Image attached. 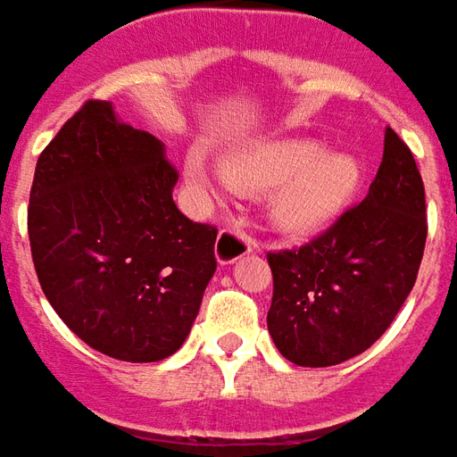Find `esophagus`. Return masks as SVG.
Wrapping results in <instances>:
<instances>
[{
    "label": "esophagus",
    "instance_id": "obj_1",
    "mask_svg": "<svg viewBox=\"0 0 457 457\" xmlns=\"http://www.w3.org/2000/svg\"><path fill=\"white\" fill-rule=\"evenodd\" d=\"M251 251H253V238L241 228H236V226L221 228V234L216 238V258L223 265L234 263V261L244 258Z\"/></svg>",
    "mask_w": 457,
    "mask_h": 457
}]
</instances>
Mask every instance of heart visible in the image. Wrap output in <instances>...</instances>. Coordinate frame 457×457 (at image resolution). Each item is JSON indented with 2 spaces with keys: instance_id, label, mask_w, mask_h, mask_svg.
Masks as SVG:
<instances>
[{
  "instance_id": "1",
  "label": "heart",
  "mask_w": 457,
  "mask_h": 457,
  "mask_svg": "<svg viewBox=\"0 0 457 457\" xmlns=\"http://www.w3.org/2000/svg\"><path fill=\"white\" fill-rule=\"evenodd\" d=\"M189 177L206 182L199 157L189 160ZM226 177L238 189L270 192L273 221L286 231H312L332 221L361 182V170L349 154H327L322 142L283 137L248 145L226 162Z\"/></svg>"
}]
</instances>
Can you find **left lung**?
Instances as JSON below:
<instances>
[{"instance_id": "8db88e82", "label": "left lung", "mask_w": 457, "mask_h": 457, "mask_svg": "<svg viewBox=\"0 0 457 457\" xmlns=\"http://www.w3.org/2000/svg\"><path fill=\"white\" fill-rule=\"evenodd\" d=\"M426 234L420 171L389 128L364 202L307 244L268 253V332L278 352L297 367H335L371 347L416 283Z\"/></svg>"}]
</instances>
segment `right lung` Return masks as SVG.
<instances>
[{
  "instance_id": "add662e5",
  "label": "right lung",
  "mask_w": 457,
  "mask_h": 457,
  "mask_svg": "<svg viewBox=\"0 0 457 457\" xmlns=\"http://www.w3.org/2000/svg\"><path fill=\"white\" fill-rule=\"evenodd\" d=\"M150 132L86 100L38 154L29 244L44 295L88 347L160 361L182 347L216 270V226L187 219Z\"/></svg>"
}]
</instances>
